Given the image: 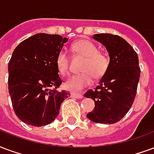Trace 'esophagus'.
<instances>
[{
    "label": "esophagus",
    "mask_w": 154,
    "mask_h": 154,
    "mask_svg": "<svg viewBox=\"0 0 154 154\" xmlns=\"http://www.w3.org/2000/svg\"><path fill=\"white\" fill-rule=\"evenodd\" d=\"M71 97L73 98H77V99H80V98L83 97V95L79 94V93H76V92H71Z\"/></svg>",
    "instance_id": "obj_1"
}]
</instances>
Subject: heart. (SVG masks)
Listing matches in <instances>:
<instances>
[{
    "mask_svg": "<svg viewBox=\"0 0 154 154\" xmlns=\"http://www.w3.org/2000/svg\"><path fill=\"white\" fill-rule=\"evenodd\" d=\"M73 52L85 57L81 70L83 72L71 76L64 84L65 88L71 91H80L88 86L93 81V77L100 79L105 75L109 67V59L106 55L98 51L94 44L88 40H81L72 46ZM56 65L58 72L66 75L69 70V57L65 51L58 53L56 58Z\"/></svg>",
    "mask_w": 154,
    "mask_h": 154,
    "instance_id": "1",
    "label": "heart"
}]
</instances>
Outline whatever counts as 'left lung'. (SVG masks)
<instances>
[{
  "instance_id": "8db88e82",
  "label": "left lung",
  "mask_w": 154,
  "mask_h": 154,
  "mask_svg": "<svg viewBox=\"0 0 154 154\" xmlns=\"http://www.w3.org/2000/svg\"><path fill=\"white\" fill-rule=\"evenodd\" d=\"M92 38L106 47L109 62L95 90L90 89L84 94L95 102L94 109L87 117L97 123L113 124L125 116L136 97L140 75L138 55L119 35L95 34Z\"/></svg>"
}]
</instances>
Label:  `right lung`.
I'll return each instance as SVG.
<instances>
[{"mask_svg": "<svg viewBox=\"0 0 154 154\" xmlns=\"http://www.w3.org/2000/svg\"><path fill=\"white\" fill-rule=\"evenodd\" d=\"M68 38L38 33L21 42L8 65V87L14 113L27 125L41 127L54 121L70 93L62 84L56 58ZM53 89L52 90L51 88Z\"/></svg>", "mask_w": 154, "mask_h": 154, "instance_id": "add662e5", "label": "right lung"}]
</instances>
